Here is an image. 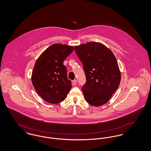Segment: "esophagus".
Wrapping results in <instances>:
<instances>
[{"instance_id":"34e87169","label":"esophagus","mask_w":151,"mask_h":151,"mask_svg":"<svg viewBox=\"0 0 151 151\" xmlns=\"http://www.w3.org/2000/svg\"><path fill=\"white\" fill-rule=\"evenodd\" d=\"M72 84L73 86H76V84H77V81L76 80H72Z\"/></svg>"}]
</instances>
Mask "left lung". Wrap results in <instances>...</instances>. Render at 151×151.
<instances>
[{"label":"left lung","mask_w":151,"mask_h":151,"mask_svg":"<svg viewBox=\"0 0 151 151\" xmlns=\"http://www.w3.org/2000/svg\"><path fill=\"white\" fill-rule=\"evenodd\" d=\"M86 76L82 91L86 102L94 106L104 105L118 89L121 74L114 55L100 42H89L75 46Z\"/></svg>","instance_id":"1"}]
</instances>
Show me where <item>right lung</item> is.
I'll use <instances>...</instances> for the list:
<instances>
[{"instance_id": "add662e5", "label": "right lung", "mask_w": 151, "mask_h": 151, "mask_svg": "<svg viewBox=\"0 0 151 151\" xmlns=\"http://www.w3.org/2000/svg\"><path fill=\"white\" fill-rule=\"evenodd\" d=\"M73 47L53 44L37 58L32 73V82L37 93L46 102L57 104L65 100L72 85L63 65Z\"/></svg>"}]
</instances>
